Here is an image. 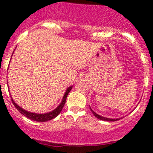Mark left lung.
I'll list each match as a JSON object with an SVG mask.
<instances>
[{
	"mask_svg": "<svg viewBox=\"0 0 153 153\" xmlns=\"http://www.w3.org/2000/svg\"><path fill=\"white\" fill-rule=\"evenodd\" d=\"M90 110H91L92 113H93V115H94V116H95L97 119H99V120H104V121H109V122H113V121H117V120H120V118L112 119V118H106V117H102V116H100V115H99V114H97V113H96L95 112L93 111V109H91V108H90Z\"/></svg>",
	"mask_w": 153,
	"mask_h": 153,
	"instance_id": "1",
	"label": "left lung"
}]
</instances>
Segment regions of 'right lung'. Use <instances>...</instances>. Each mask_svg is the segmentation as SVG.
Segmentation results:
<instances>
[{"label": "right lung", "instance_id": "add662e5", "mask_svg": "<svg viewBox=\"0 0 153 153\" xmlns=\"http://www.w3.org/2000/svg\"><path fill=\"white\" fill-rule=\"evenodd\" d=\"M73 88V86H70L67 89L66 92L64 93V96L63 97V100H62L61 102L60 103V105L54 109L53 110H52L51 112H49V113H30V112H28L25 109H22L21 106H19L17 104L15 103V102L13 101V100L12 99L11 97V101L13 102V104L14 105L16 108L17 109L20 113L21 114H23L24 116H25L26 117H27L28 119H30V120H33V121H36V122H47V121H49V120H53V119H54L55 117H56L58 115L60 114V112L62 111V109H63V106H64L65 102H66V100H67V95H68V93H70V91L71 90V89Z\"/></svg>", "mask_w": 153, "mask_h": 153}]
</instances>
